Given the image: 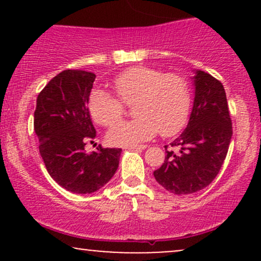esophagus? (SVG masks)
<instances>
[{
  "instance_id": "obj_1",
  "label": "esophagus",
  "mask_w": 261,
  "mask_h": 261,
  "mask_svg": "<svg viewBox=\"0 0 261 261\" xmlns=\"http://www.w3.org/2000/svg\"><path fill=\"white\" fill-rule=\"evenodd\" d=\"M128 149H136V151H142V149L147 148V145H130L127 146Z\"/></svg>"
}]
</instances>
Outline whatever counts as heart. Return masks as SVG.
<instances>
[{"instance_id": "obj_1", "label": "heart", "mask_w": 261, "mask_h": 261, "mask_svg": "<svg viewBox=\"0 0 261 261\" xmlns=\"http://www.w3.org/2000/svg\"><path fill=\"white\" fill-rule=\"evenodd\" d=\"M118 98L94 89L88 98L92 119L100 126H113L121 120L125 106H134L136 118L120 122L108 133V140L116 146L143 142L160 131L168 137L178 134L187 124L191 108L189 81L179 73H164L157 68L136 66L113 80Z\"/></svg>"}]
</instances>
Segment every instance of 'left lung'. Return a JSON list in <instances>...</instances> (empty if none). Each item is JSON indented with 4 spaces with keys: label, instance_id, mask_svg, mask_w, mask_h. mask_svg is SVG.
I'll return each instance as SVG.
<instances>
[{
    "label": "left lung",
    "instance_id": "left-lung-1",
    "mask_svg": "<svg viewBox=\"0 0 261 261\" xmlns=\"http://www.w3.org/2000/svg\"><path fill=\"white\" fill-rule=\"evenodd\" d=\"M195 99L187 128L170 143L161 168L153 175L169 193L187 195L202 190L220 172L232 139L223 85L211 74L196 71Z\"/></svg>",
    "mask_w": 261,
    "mask_h": 261
}]
</instances>
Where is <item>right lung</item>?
Returning a JSON list of instances; mask_svg holds the SVG:
<instances>
[{"label":"right lung","instance_id":"obj_1","mask_svg":"<svg viewBox=\"0 0 261 261\" xmlns=\"http://www.w3.org/2000/svg\"><path fill=\"white\" fill-rule=\"evenodd\" d=\"M95 74L65 70L44 87L37 98L34 131L47 173L60 187L76 194L99 190L115 174L121 148L86 153L95 139L88 98Z\"/></svg>","mask_w":261,"mask_h":261}]
</instances>
